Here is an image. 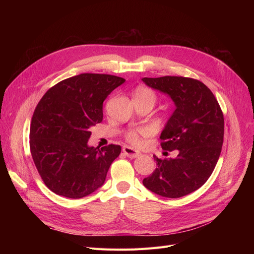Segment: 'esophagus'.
Instances as JSON below:
<instances>
[{
	"label": "esophagus",
	"instance_id": "1",
	"mask_svg": "<svg viewBox=\"0 0 254 254\" xmlns=\"http://www.w3.org/2000/svg\"><path fill=\"white\" fill-rule=\"evenodd\" d=\"M123 151L126 153L127 156L128 157H137L140 155V152L136 151L135 149H132L129 146H124L123 147Z\"/></svg>",
	"mask_w": 254,
	"mask_h": 254
}]
</instances>
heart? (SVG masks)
Instances as JSON below:
<instances>
[{
	"mask_svg": "<svg viewBox=\"0 0 254 254\" xmlns=\"http://www.w3.org/2000/svg\"><path fill=\"white\" fill-rule=\"evenodd\" d=\"M134 98H140V99H147L152 101L153 103H155L156 100V96L155 93L147 88V87H139L136 92H135V96ZM149 134V129L146 128V127H138V128H132L129 129L126 138L127 140L132 144L134 146H140L142 144V136H147Z\"/></svg>",
	"mask_w": 254,
	"mask_h": 254,
	"instance_id": "b5f03b06",
	"label": "heart"
}]
</instances>
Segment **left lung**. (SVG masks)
I'll return each mask as SVG.
<instances>
[{
  "mask_svg": "<svg viewBox=\"0 0 254 254\" xmlns=\"http://www.w3.org/2000/svg\"><path fill=\"white\" fill-rule=\"evenodd\" d=\"M142 80L175 103L176 109L159 138L164 150L178 152L176 158L153 155L156 169L143 179V184L165 197L190 194L205 184L219 158L224 134L220 106L212 91L196 79L164 76Z\"/></svg>",
  "mask_w": 254,
  "mask_h": 254,
  "instance_id": "1",
  "label": "left lung"
}]
</instances>
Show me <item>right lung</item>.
Listing matches in <instances>:
<instances>
[{"instance_id":"1","label":"right lung","mask_w":254,"mask_h":254,"mask_svg":"<svg viewBox=\"0 0 254 254\" xmlns=\"http://www.w3.org/2000/svg\"><path fill=\"white\" fill-rule=\"evenodd\" d=\"M126 79L84 73L49 88L38 103L30 127L33 161L47 188L81 198L104 184L122 147H89L90 127L103 120V102Z\"/></svg>"}]
</instances>
